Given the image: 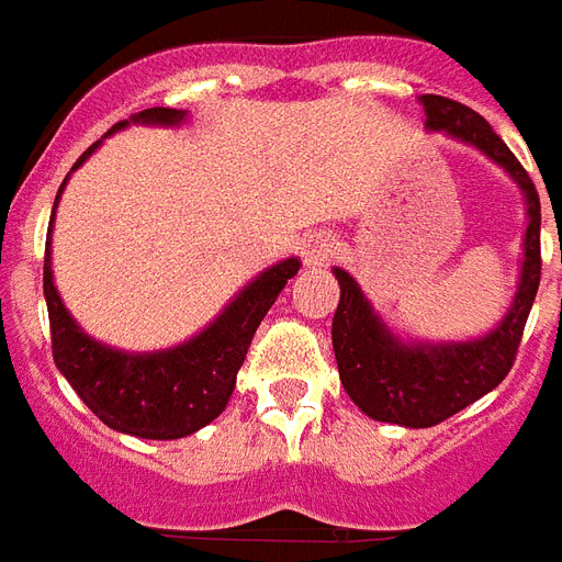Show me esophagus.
<instances>
[{
  "mask_svg": "<svg viewBox=\"0 0 562 562\" xmlns=\"http://www.w3.org/2000/svg\"><path fill=\"white\" fill-rule=\"evenodd\" d=\"M333 252H336V238L329 233H315L310 235L303 247H300V256H303V262L310 265V268H321V265H327L333 259Z\"/></svg>",
  "mask_w": 562,
  "mask_h": 562,
  "instance_id": "esophagus-1",
  "label": "esophagus"
}]
</instances>
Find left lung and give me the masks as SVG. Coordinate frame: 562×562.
<instances>
[{
    "label": "left lung",
    "mask_w": 562,
    "mask_h": 562,
    "mask_svg": "<svg viewBox=\"0 0 562 562\" xmlns=\"http://www.w3.org/2000/svg\"><path fill=\"white\" fill-rule=\"evenodd\" d=\"M424 128L442 132L495 161L525 196V241L516 294L504 318L483 336L462 341L404 338L371 306L366 291L345 268H333L341 289L333 318L338 376L350 401L374 422L397 427H434L465 409L509 374L521 329L539 289V194L519 158L492 132L486 120L462 102L424 93Z\"/></svg>",
    "instance_id": "left-lung-1"
}]
</instances>
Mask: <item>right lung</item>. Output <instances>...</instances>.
I'll use <instances>...</instances> for the list:
<instances>
[{
    "label": "right lung",
    "instance_id": "add662e5",
    "mask_svg": "<svg viewBox=\"0 0 562 562\" xmlns=\"http://www.w3.org/2000/svg\"><path fill=\"white\" fill-rule=\"evenodd\" d=\"M186 120L188 111L144 109L128 120H120L117 126L109 128V135L126 126L177 128ZM102 140L85 149L72 170H79L100 149ZM67 179L55 196L53 217L46 229V256H43V297L49 310L55 366L67 376V383L76 389L85 406L117 434L138 436V439H182L196 434L229 404L235 376L244 366L252 333L262 324L273 300L280 297L285 282L300 271V259L289 256L265 268L259 277H252L209 327L194 333L182 345L147 350V353L111 348L79 327V321L72 318L55 289L53 226Z\"/></svg>",
    "mask_w": 562,
    "mask_h": 562
}]
</instances>
